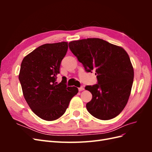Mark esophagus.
<instances>
[{
    "mask_svg": "<svg viewBox=\"0 0 152 152\" xmlns=\"http://www.w3.org/2000/svg\"><path fill=\"white\" fill-rule=\"evenodd\" d=\"M84 87H79V91H84Z\"/></svg>",
    "mask_w": 152,
    "mask_h": 152,
    "instance_id": "obj_1",
    "label": "esophagus"
}]
</instances>
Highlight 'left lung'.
Listing matches in <instances>:
<instances>
[{
	"label": "left lung",
	"instance_id": "8db88e82",
	"mask_svg": "<svg viewBox=\"0 0 152 152\" xmlns=\"http://www.w3.org/2000/svg\"><path fill=\"white\" fill-rule=\"evenodd\" d=\"M68 45L85 70H94L97 75V84L85 87L93 95L86 104L87 111L100 120L117 117L128 102L134 79V70L127 52L98 38L72 41Z\"/></svg>",
	"mask_w": 152,
	"mask_h": 152
}]
</instances>
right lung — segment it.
<instances>
[{
    "instance_id": "1",
    "label": "right lung",
    "mask_w": 152,
    "mask_h": 152,
    "mask_svg": "<svg viewBox=\"0 0 152 152\" xmlns=\"http://www.w3.org/2000/svg\"><path fill=\"white\" fill-rule=\"evenodd\" d=\"M68 42L40 45L26 56L21 64L19 80L24 98L33 112L45 121L56 120L66 112L79 90L68 87L63 77L56 82Z\"/></svg>"
}]
</instances>
